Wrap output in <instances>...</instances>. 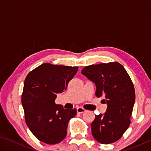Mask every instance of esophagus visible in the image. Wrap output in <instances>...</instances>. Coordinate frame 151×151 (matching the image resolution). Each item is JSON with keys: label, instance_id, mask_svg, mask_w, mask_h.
I'll use <instances>...</instances> for the list:
<instances>
[{"label": "esophagus", "instance_id": "34e87169", "mask_svg": "<svg viewBox=\"0 0 151 151\" xmlns=\"http://www.w3.org/2000/svg\"><path fill=\"white\" fill-rule=\"evenodd\" d=\"M86 110H85L84 108H83L82 107H78L76 108V111H77V113L78 114H82V113H84Z\"/></svg>", "mask_w": 151, "mask_h": 151}]
</instances>
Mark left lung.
<instances>
[{"mask_svg": "<svg viewBox=\"0 0 151 151\" xmlns=\"http://www.w3.org/2000/svg\"><path fill=\"white\" fill-rule=\"evenodd\" d=\"M82 74L96 86L95 95L107 104L104 114L95 115L91 124L94 138L110 144L121 138L130 124L135 102L133 83L124 67L117 62L85 67Z\"/></svg>", "mask_w": 151, "mask_h": 151, "instance_id": "obj_1", "label": "left lung"}]
</instances>
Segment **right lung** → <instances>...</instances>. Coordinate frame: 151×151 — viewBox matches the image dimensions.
Here are the masks:
<instances>
[{"label":"right lung","instance_id":"right-lung-1","mask_svg":"<svg viewBox=\"0 0 151 151\" xmlns=\"http://www.w3.org/2000/svg\"><path fill=\"white\" fill-rule=\"evenodd\" d=\"M78 67L43 63L28 74L21 97L25 121L37 138L47 144H56L67 135L69 121L76 109L67 110L56 104V94L67 89Z\"/></svg>","mask_w":151,"mask_h":151}]
</instances>
